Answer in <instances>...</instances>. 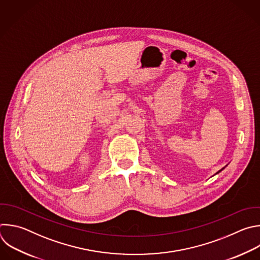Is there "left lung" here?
<instances>
[{
  "mask_svg": "<svg viewBox=\"0 0 260 260\" xmlns=\"http://www.w3.org/2000/svg\"><path fill=\"white\" fill-rule=\"evenodd\" d=\"M221 170H222V169H220V170H219V171H221ZM219 171H218V172H219ZM218 172H217V174H218Z\"/></svg>",
  "mask_w": 260,
  "mask_h": 260,
  "instance_id": "8db88e82",
  "label": "left lung"
}]
</instances>
